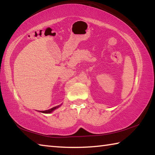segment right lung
<instances>
[{"mask_svg":"<svg viewBox=\"0 0 155 155\" xmlns=\"http://www.w3.org/2000/svg\"><path fill=\"white\" fill-rule=\"evenodd\" d=\"M60 106V105H59V106H55V107H53V108H51V109H49V110H44V111H41V112H43V113H50V112H53V110H55L56 108H59V107Z\"/></svg>","mask_w":155,"mask_h":155,"instance_id":"add662e5","label":"right lung"}]
</instances>
